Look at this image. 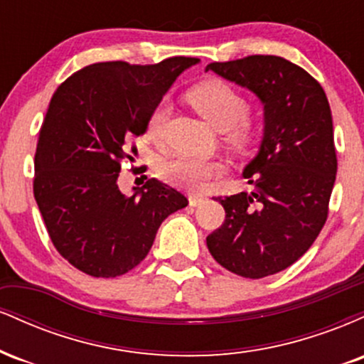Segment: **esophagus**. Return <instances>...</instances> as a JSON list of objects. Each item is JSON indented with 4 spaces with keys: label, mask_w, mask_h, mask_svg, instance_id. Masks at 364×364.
<instances>
[{
    "label": "esophagus",
    "mask_w": 364,
    "mask_h": 364,
    "mask_svg": "<svg viewBox=\"0 0 364 364\" xmlns=\"http://www.w3.org/2000/svg\"><path fill=\"white\" fill-rule=\"evenodd\" d=\"M205 200H207L205 196H202V195H190V205L191 207H198V205H202Z\"/></svg>",
    "instance_id": "1"
}]
</instances>
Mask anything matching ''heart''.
Segmentation results:
<instances>
[{"instance_id":"obj_1","label":"heart","mask_w":364,"mask_h":364,"mask_svg":"<svg viewBox=\"0 0 364 364\" xmlns=\"http://www.w3.org/2000/svg\"><path fill=\"white\" fill-rule=\"evenodd\" d=\"M186 97L193 109L202 114L212 127L225 129L229 140L237 147H246L252 144L257 128L253 121L246 116L248 102L245 95L236 90L231 83L212 78L190 89ZM169 114L171 104L166 99L154 106L145 124V133L150 140L156 141L162 139ZM220 171H223V166L217 162L179 156L164 162L161 174L166 181L173 185L186 188V190H200L208 179L217 176Z\"/></svg>"}]
</instances>
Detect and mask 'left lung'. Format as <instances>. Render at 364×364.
<instances>
[{
    "label": "left lung",
    "instance_id": "left-lung-1",
    "mask_svg": "<svg viewBox=\"0 0 364 364\" xmlns=\"http://www.w3.org/2000/svg\"><path fill=\"white\" fill-rule=\"evenodd\" d=\"M208 70L255 92L265 109L260 152L243 173L255 191L215 196L225 219L207 236L224 269L262 279L301 258L327 220L337 173L330 106L320 83L284 58L253 54Z\"/></svg>",
    "mask_w": 364,
    "mask_h": 364
}]
</instances>
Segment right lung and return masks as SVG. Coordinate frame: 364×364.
<instances>
[{
	"instance_id": "1",
	"label": "right lung",
	"mask_w": 364,
	"mask_h": 364,
	"mask_svg": "<svg viewBox=\"0 0 364 364\" xmlns=\"http://www.w3.org/2000/svg\"><path fill=\"white\" fill-rule=\"evenodd\" d=\"M196 58L95 63L58 87L37 140L34 196L54 248L92 277H118L147 257L159 225L188 198L157 179L123 195L118 176L154 106Z\"/></svg>"
}]
</instances>
